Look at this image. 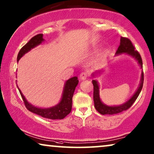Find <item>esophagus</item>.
<instances>
[{
	"label": "esophagus",
	"mask_w": 154,
	"mask_h": 154,
	"mask_svg": "<svg viewBox=\"0 0 154 154\" xmlns=\"http://www.w3.org/2000/svg\"><path fill=\"white\" fill-rule=\"evenodd\" d=\"M88 77H89V75H88L87 72H82L80 75H79V79H82V80H85V79H87Z\"/></svg>",
	"instance_id": "obj_1"
}]
</instances>
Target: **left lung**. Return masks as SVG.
<instances>
[{
    "label": "left lung",
    "mask_w": 154,
    "mask_h": 154,
    "mask_svg": "<svg viewBox=\"0 0 154 154\" xmlns=\"http://www.w3.org/2000/svg\"><path fill=\"white\" fill-rule=\"evenodd\" d=\"M126 53L130 55L133 57H134L137 59L139 65H141V67H142V59L139 54L138 51L135 50L134 46H133L132 43L131 41L128 38L126 37H121L120 38V45L119 46L118 50L116 51V54H120V53ZM92 84L94 85V107L96 109V110L102 115H112V114H117L120 113L124 110H127L129 109L136 99L138 97L139 94L142 89L143 84H144V73H141V80L139 87L137 89L136 93L134 94V96L127 101L125 103L122 104V105L120 106H108L104 105L102 103L101 99L99 97V94H98V85L97 84V82L95 80L92 81Z\"/></svg>",
    "instance_id": "left-lung-1"
}]
</instances>
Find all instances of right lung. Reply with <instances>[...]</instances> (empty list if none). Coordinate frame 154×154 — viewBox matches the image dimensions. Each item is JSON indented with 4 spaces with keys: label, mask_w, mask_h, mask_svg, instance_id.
Wrapping results in <instances>:
<instances>
[{
    "label": "right lung",
    "mask_w": 154,
    "mask_h": 154,
    "mask_svg": "<svg viewBox=\"0 0 154 154\" xmlns=\"http://www.w3.org/2000/svg\"><path fill=\"white\" fill-rule=\"evenodd\" d=\"M43 41V34H38L37 35L34 36L29 40V42L24 45L22 48L20 49L19 53L17 55V61L20 60V58L29 51L31 49L34 48V47L40 44ZM79 80L77 79V77H74L72 78L68 79L65 83L64 90H63V94L62 99L60 103L58 105L54 106V107L50 108H38L34 107L32 105H31L26 101L25 98L22 95V92L19 89V91L21 95L22 99H23L24 106L26 108V109L29 110L30 112H34L36 115L46 118L51 120H56V119H63L65 118L72 110V96L75 91V87L78 85Z\"/></svg>",
    "instance_id": "add662e5"
}]
</instances>
